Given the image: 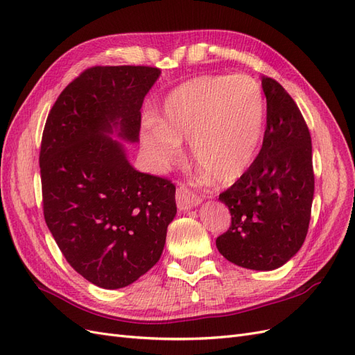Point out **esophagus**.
Segmentation results:
<instances>
[{
  "instance_id": "34e87169",
  "label": "esophagus",
  "mask_w": 355,
  "mask_h": 355,
  "mask_svg": "<svg viewBox=\"0 0 355 355\" xmlns=\"http://www.w3.org/2000/svg\"><path fill=\"white\" fill-rule=\"evenodd\" d=\"M175 199H177V205L180 209L183 211H187L190 208L196 207L200 199L199 196H196L193 191H191L190 189H187L186 186H180L177 187V193H175Z\"/></svg>"
}]
</instances>
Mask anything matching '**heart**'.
Returning a JSON list of instances; mask_svg holds the SVG:
<instances>
[{
  "label": "heart",
  "instance_id": "obj_1",
  "mask_svg": "<svg viewBox=\"0 0 355 355\" xmlns=\"http://www.w3.org/2000/svg\"><path fill=\"white\" fill-rule=\"evenodd\" d=\"M265 128V101L245 74L199 76L172 92L162 128L146 137L159 165H174L190 143L191 157L212 180L234 183L251 166Z\"/></svg>",
  "mask_w": 355,
  "mask_h": 355
}]
</instances>
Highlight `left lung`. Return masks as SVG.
I'll return each instance as SVG.
<instances>
[{"label":"left lung","instance_id":"8db88e82","mask_svg":"<svg viewBox=\"0 0 355 355\" xmlns=\"http://www.w3.org/2000/svg\"><path fill=\"white\" fill-rule=\"evenodd\" d=\"M266 129L257 157L218 199L232 223L216 241L238 266L272 270L287 263L306 238L313 199L311 134L299 107L277 80L261 77Z\"/></svg>","mask_w":355,"mask_h":355}]
</instances>
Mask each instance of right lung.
Returning <instances> with one entry per match:
<instances>
[{"instance_id": "obj_1", "label": "right lung", "mask_w": 355, "mask_h": 355, "mask_svg": "<svg viewBox=\"0 0 355 355\" xmlns=\"http://www.w3.org/2000/svg\"><path fill=\"white\" fill-rule=\"evenodd\" d=\"M160 69L90 67L47 116L42 148L43 212L59 250L92 284H132L159 261L177 214L175 186L130 166L123 146L138 141L141 107Z\"/></svg>"}]
</instances>
